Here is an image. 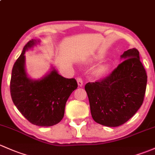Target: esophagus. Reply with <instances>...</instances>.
<instances>
[{
    "label": "esophagus",
    "mask_w": 155,
    "mask_h": 155,
    "mask_svg": "<svg viewBox=\"0 0 155 155\" xmlns=\"http://www.w3.org/2000/svg\"><path fill=\"white\" fill-rule=\"evenodd\" d=\"M76 81H77L78 85L80 86V87H82V86L83 85V80H82V78L77 77V79H76Z\"/></svg>",
    "instance_id": "esophagus-1"
}]
</instances>
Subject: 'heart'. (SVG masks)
<instances>
[{
  "label": "heart",
  "instance_id": "obj_1",
  "mask_svg": "<svg viewBox=\"0 0 155 155\" xmlns=\"http://www.w3.org/2000/svg\"><path fill=\"white\" fill-rule=\"evenodd\" d=\"M107 71V67L102 66V67H101V68L98 70L97 73H98L99 74H104V73L106 72Z\"/></svg>",
  "mask_w": 155,
  "mask_h": 155
}]
</instances>
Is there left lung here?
Here are the masks:
<instances>
[{"label": "left lung", "mask_w": 155, "mask_h": 155, "mask_svg": "<svg viewBox=\"0 0 155 155\" xmlns=\"http://www.w3.org/2000/svg\"><path fill=\"white\" fill-rule=\"evenodd\" d=\"M124 61L109 76L84 86L91 116L96 123L107 127L124 124L142 105L147 75L139 51L129 49L121 56Z\"/></svg>", "instance_id": "8db88e82"}]
</instances>
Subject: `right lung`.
<instances>
[{
	"mask_svg": "<svg viewBox=\"0 0 155 155\" xmlns=\"http://www.w3.org/2000/svg\"><path fill=\"white\" fill-rule=\"evenodd\" d=\"M38 42L40 41H30L15 62L11 76L10 94L13 103L30 123L48 127L62 120L67 100L77 88L78 84L76 79L63 77L53 68L38 80L28 77L24 53Z\"/></svg>",
	"mask_w": 155,
	"mask_h": 155,
	"instance_id": "1",
	"label": "right lung"
}]
</instances>
